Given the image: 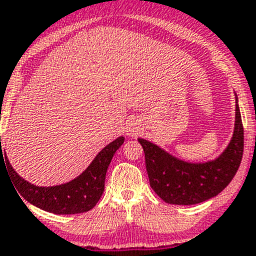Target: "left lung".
Here are the masks:
<instances>
[{"instance_id": "obj_1", "label": "left lung", "mask_w": 256, "mask_h": 256, "mask_svg": "<svg viewBox=\"0 0 256 256\" xmlns=\"http://www.w3.org/2000/svg\"><path fill=\"white\" fill-rule=\"evenodd\" d=\"M144 148L150 186L162 200L173 205H195L214 198L230 184L244 154V126L236 96L234 136L214 160L188 162L170 155L158 144L138 138Z\"/></svg>"}]
</instances>
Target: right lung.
Segmentation results:
<instances>
[{"label": "right lung", "instance_id": "right-lung-1", "mask_svg": "<svg viewBox=\"0 0 256 256\" xmlns=\"http://www.w3.org/2000/svg\"><path fill=\"white\" fill-rule=\"evenodd\" d=\"M124 142V137H118L105 146L88 168L78 177L58 186L40 187L22 180L8 162L6 154L0 151V162L6 160L14 186L20 198H26L32 205L54 214H79L91 210L98 202L105 188V177L112 156ZM5 159H3V156Z\"/></svg>", "mask_w": 256, "mask_h": 256}]
</instances>
